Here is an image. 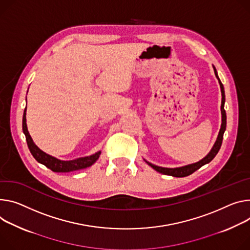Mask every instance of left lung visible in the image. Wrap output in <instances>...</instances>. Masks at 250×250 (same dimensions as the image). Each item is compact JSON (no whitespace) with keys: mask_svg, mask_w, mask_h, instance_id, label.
Returning <instances> with one entry per match:
<instances>
[{"mask_svg":"<svg viewBox=\"0 0 250 250\" xmlns=\"http://www.w3.org/2000/svg\"><path fill=\"white\" fill-rule=\"evenodd\" d=\"M213 71H214V74H215V77L216 79L218 80V83H219V85H220V90H221V106H220V110H221V125H220V129H219V132H218V135H217V139L212 146V148L210 149V151L204 156L202 160H200L199 162L197 163H194V164H190V165H188V166H184V167H173V168H169V167H158V166H155V165H152L151 163L147 162L146 160H145V162L149 166L151 167L153 169H155L156 171L161 172L163 174H167V175H171V176H174V177H185V176H188L191 173H193L195 170H197L198 168H200L202 166L207 165L208 163H210L214 156L217 154L220 146H221V144H222V139H223V133L225 131V128H226V113H225V110H224V103H225V94H224V87H223V84L221 83L219 78H218V75H217V71L213 65Z\"/></svg>","mask_w":250,"mask_h":250,"instance_id":"1","label":"left lung"}]
</instances>
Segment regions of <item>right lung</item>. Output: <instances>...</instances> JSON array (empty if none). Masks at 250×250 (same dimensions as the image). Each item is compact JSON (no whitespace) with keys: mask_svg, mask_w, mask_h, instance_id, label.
I'll return each instance as SVG.
<instances>
[{"mask_svg":"<svg viewBox=\"0 0 250 250\" xmlns=\"http://www.w3.org/2000/svg\"><path fill=\"white\" fill-rule=\"evenodd\" d=\"M26 111H27V106L24 110V116H22V131H24L26 135V141H27L29 149L38 163L46 166L48 168H50L55 172H70V171L86 168L90 166H93L99 160L102 151H98L88 156L79 157L72 161H61L59 158L42 151L36 146V144L34 143L32 137L29 133L28 126H27V120H26Z\"/></svg>","mask_w":250,"mask_h":250,"instance_id":"add662e5","label":"right lung"}]
</instances>
